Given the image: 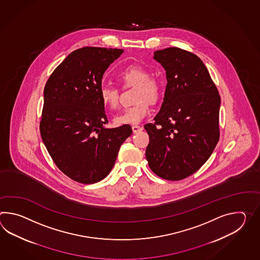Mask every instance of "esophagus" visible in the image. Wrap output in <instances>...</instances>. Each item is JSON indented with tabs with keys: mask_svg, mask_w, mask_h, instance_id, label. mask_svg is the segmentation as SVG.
<instances>
[{
	"mask_svg": "<svg viewBox=\"0 0 260 260\" xmlns=\"http://www.w3.org/2000/svg\"><path fill=\"white\" fill-rule=\"evenodd\" d=\"M132 128H133V133H139V132H141V131L143 129V127H140V126H137V125H135V126H133V127H132Z\"/></svg>",
	"mask_w": 260,
	"mask_h": 260,
	"instance_id": "obj_1",
	"label": "esophagus"
}]
</instances>
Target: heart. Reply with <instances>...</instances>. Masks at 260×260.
<instances>
[{
  "label": "heart",
  "mask_w": 260,
  "mask_h": 260,
  "mask_svg": "<svg viewBox=\"0 0 260 260\" xmlns=\"http://www.w3.org/2000/svg\"><path fill=\"white\" fill-rule=\"evenodd\" d=\"M117 79L123 87H135V105L125 110L114 118V123L121 125H137L150 114V104H155L162 92L161 81L154 75H150L149 70L142 65H129L122 69ZM100 100L104 107L115 110L119 104V93L117 88L104 85L100 88Z\"/></svg>",
  "instance_id": "b5f03b06"
}]
</instances>
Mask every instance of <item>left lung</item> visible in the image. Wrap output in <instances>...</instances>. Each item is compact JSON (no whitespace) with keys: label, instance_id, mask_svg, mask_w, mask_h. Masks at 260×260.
I'll return each mask as SVG.
<instances>
[{"label":"left lung","instance_id":"left-lung-1","mask_svg":"<svg viewBox=\"0 0 260 260\" xmlns=\"http://www.w3.org/2000/svg\"><path fill=\"white\" fill-rule=\"evenodd\" d=\"M166 71L167 86L149 135L145 156L152 172L178 181L207 161L219 140V94L202 59L178 47L154 53Z\"/></svg>","mask_w":260,"mask_h":260}]
</instances>
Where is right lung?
<instances>
[{
  "label": "right lung",
  "mask_w": 260,
  "mask_h": 260,
  "mask_svg": "<svg viewBox=\"0 0 260 260\" xmlns=\"http://www.w3.org/2000/svg\"><path fill=\"white\" fill-rule=\"evenodd\" d=\"M123 49H76L53 72L44 89L40 133L57 167L71 179L94 184L114 167L129 125L106 128L100 100L103 75Z\"/></svg>",
  "instance_id": "right-lung-1"
}]
</instances>
